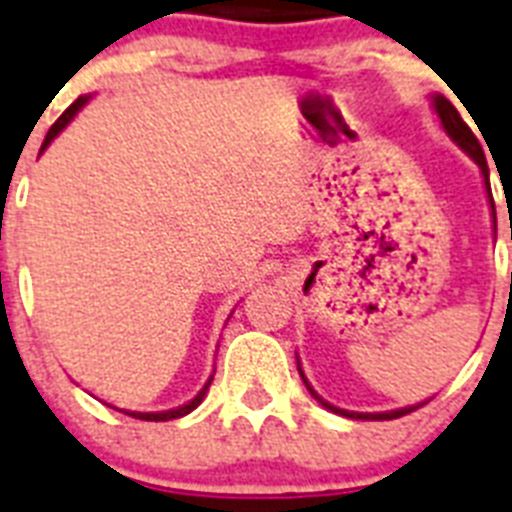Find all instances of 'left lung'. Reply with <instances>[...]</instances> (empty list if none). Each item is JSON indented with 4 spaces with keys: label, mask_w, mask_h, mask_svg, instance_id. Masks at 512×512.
Returning a JSON list of instances; mask_svg holds the SVG:
<instances>
[{
    "label": "left lung",
    "mask_w": 512,
    "mask_h": 512,
    "mask_svg": "<svg viewBox=\"0 0 512 512\" xmlns=\"http://www.w3.org/2000/svg\"><path fill=\"white\" fill-rule=\"evenodd\" d=\"M434 107H436V115H439V120H442L444 131H447V134H450L452 139L458 141L460 147H463L465 152H468V155L473 157V160L479 162L481 173H484L486 184H489V165H486L484 149H481L479 139H476V136H473L471 128L465 126V120L460 118V112L455 110V105H452L450 99H444V97H434ZM299 376H302V381H305V386H307V392L313 394L315 400L321 402L323 407H328V410H331V413L347 415V418H360V421H392V418H402V415L413 413V410H418V407H421V405L402 407V410H392V413H347V410H339V407H334V405H328V402H323L321 397H318V394H315L313 389H310V384H307L305 373L299 371ZM423 405H426V402H423Z\"/></svg>",
    "instance_id": "obj_1"
}]
</instances>
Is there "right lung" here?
Returning a JSON list of instances; mask_svg holds the SVG:
<instances>
[{
    "label": "right lung",
    "mask_w": 512,
    "mask_h": 512,
    "mask_svg": "<svg viewBox=\"0 0 512 512\" xmlns=\"http://www.w3.org/2000/svg\"><path fill=\"white\" fill-rule=\"evenodd\" d=\"M83 105H86V97L76 99V102H73V105H70L68 110L62 112L60 118L54 120V126L49 128V131H47V139H44V144H41V152H44V149H47V144H49V141H52L54 136L60 134L62 128L68 126V123H70V118H73V115H76V112L81 110ZM210 381H213V378H210ZM210 381H207V384H205V389H202V392H199L197 397H194V400L189 402V405H184V407H176V410H168V413H126V415H134V418H139V421H173V418H181V415L191 413V410H194V407H197L199 402L205 400V392H207V386H210Z\"/></svg>",
    "instance_id": "add662e5"
}]
</instances>
